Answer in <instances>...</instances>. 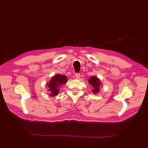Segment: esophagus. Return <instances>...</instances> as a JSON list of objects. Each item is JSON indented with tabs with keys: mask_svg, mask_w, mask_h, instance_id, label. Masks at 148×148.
I'll return each instance as SVG.
<instances>
[{
	"mask_svg": "<svg viewBox=\"0 0 148 148\" xmlns=\"http://www.w3.org/2000/svg\"><path fill=\"white\" fill-rule=\"evenodd\" d=\"M75 77H76V78H77V79H79V78L81 77V74H75Z\"/></svg>",
	"mask_w": 148,
	"mask_h": 148,
	"instance_id": "esophagus-1",
	"label": "esophagus"
}]
</instances>
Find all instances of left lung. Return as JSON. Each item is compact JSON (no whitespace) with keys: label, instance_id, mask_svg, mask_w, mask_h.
I'll return each instance as SVG.
<instances>
[{"label":"left lung","instance_id":"left-lung-1","mask_svg":"<svg viewBox=\"0 0 148 148\" xmlns=\"http://www.w3.org/2000/svg\"><path fill=\"white\" fill-rule=\"evenodd\" d=\"M88 84L93 88L92 93L93 94H97L100 92V87L101 84V81L99 78L97 77L96 76H91L88 79Z\"/></svg>","mask_w":148,"mask_h":148}]
</instances>
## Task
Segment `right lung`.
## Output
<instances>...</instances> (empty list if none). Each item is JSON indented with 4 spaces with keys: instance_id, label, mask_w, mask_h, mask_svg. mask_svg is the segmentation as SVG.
<instances>
[{
    "instance_id": "obj_1",
    "label": "right lung",
    "mask_w": 148,
    "mask_h": 148,
    "mask_svg": "<svg viewBox=\"0 0 148 148\" xmlns=\"http://www.w3.org/2000/svg\"><path fill=\"white\" fill-rule=\"evenodd\" d=\"M67 81V77L65 75L59 74L54 75L49 81V82L46 83V85L48 88V91L49 92V95L51 97L57 95L59 93L60 88L66 84Z\"/></svg>"
}]
</instances>
